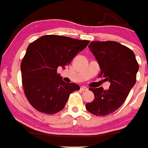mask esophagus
Here are the masks:
<instances>
[{
	"instance_id": "34e87169",
	"label": "esophagus",
	"mask_w": 148,
	"mask_h": 148,
	"mask_svg": "<svg viewBox=\"0 0 148 148\" xmlns=\"http://www.w3.org/2000/svg\"><path fill=\"white\" fill-rule=\"evenodd\" d=\"M88 90V88H87V87H84V86H83V87H81V90L82 91H86V90Z\"/></svg>"
}]
</instances>
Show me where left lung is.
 Here are the masks:
<instances>
[{
  "label": "left lung",
  "mask_w": 148,
  "mask_h": 148,
  "mask_svg": "<svg viewBox=\"0 0 148 148\" xmlns=\"http://www.w3.org/2000/svg\"><path fill=\"white\" fill-rule=\"evenodd\" d=\"M101 68L99 76L110 82L109 90L90 88L95 99L86 104L92 114L108 116L122 105L136 81L138 64L134 53L116 41H92L88 46Z\"/></svg>",
  "instance_id": "8db88e82"
}]
</instances>
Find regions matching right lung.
Instances as JSON below:
<instances>
[{
    "label": "right lung",
    "mask_w": 148,
    "mask_h": 148,
    "mask_svg": "<svg viewBox=\"0 0 148 148\" xmlns=\"http://www.w3.org/2000/svg\"><path fill=\"white\" fill-rule=\"evenodd\" d=\"M89 40L56 35H44L28 46L21 64L22 84L30 104L40 113L54 114L64 109L69 95L80 87L66 83L57 73L70 64Z\"/></svg>",
    "instance_id": "add662e5"
}]
</instances>
